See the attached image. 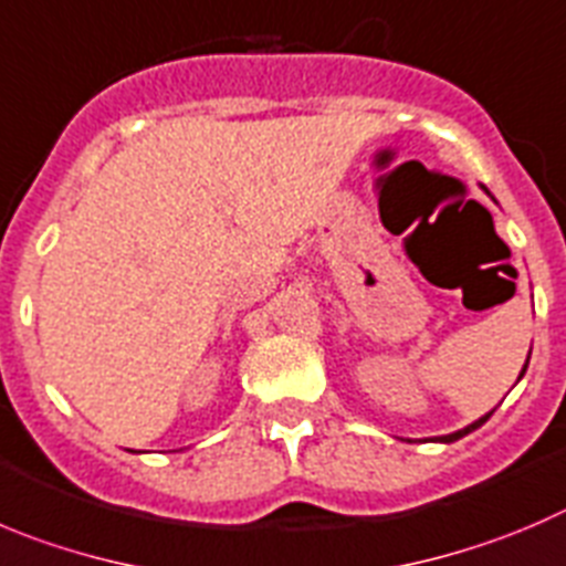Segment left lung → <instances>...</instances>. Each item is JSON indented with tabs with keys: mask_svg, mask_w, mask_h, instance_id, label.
<instances>
[{
	"mask_svg": "<svg viewBox=\"0 0 566 566\" xmlns=\"http://www.w3.org/2000/svg\"><path fill=\"white\" fill-rule=\"evenodd\" d=\"M483 189H485V187H483ZM485 195H491L489 189H485ZM527 360H531V355H527ZM525 371H527V363H525V366H522V374H520V377H525ZM489 419H491V413H485V416H480L478 421H472V424H469V427H463V430H458V432H450V436H438V438H432V441L452 443V441H458V438L469 436V432H472V430H478V427H483L485 421H489Z\"/></svg>",
	"mask_w": 566,
	"mask_h": 566,
	"instance_id": "8db88e82",
	"label": "left lung"
}]
</instances>
